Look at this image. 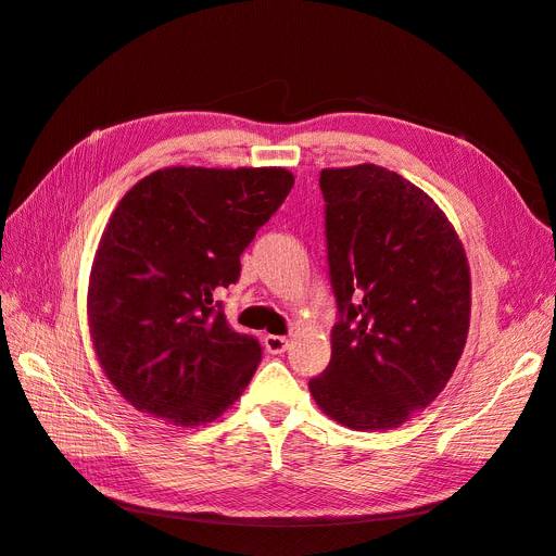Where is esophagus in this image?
<instances>
[{"label": "esophagus", "instance_id": "34e87169", "mask_svg": "<svg viewBox=\"0 0 556 556\" xmlns=\"http://www.w3.org/2000/svg\"><path fill=\"white\" fill-rule=\"evenodd\" d=\"M288 345H290V341L285 339V336H276V333H268L266 339H264V348L271 352V355H282L285 350H288Z\"/></svg>", "mask_w": 556, "mask_h": 556}]
</instances>
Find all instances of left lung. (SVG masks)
<instances>
[{"label":"left lung","instance_id":"obj_1","mask_svg":"<svg viewBox=\"0 0 556 556\" xmlns=\"http://www.w3.org/2000/svg\"><path fill=\"white\" fill-rule=\"evenodd\" d=\"M339 319L308 390L336 422L394 429L443 392L464 352L470 271L435 201L378 164L323 169Z\"/></svg>","mask_w":556,"mask_h":556}]
</instances>
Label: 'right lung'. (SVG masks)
<instances>
[{"instance_id": "add662e5", "label": "right lung", "mask_w": 556, "mask_h": 556, "mask_svg": "<svg viewBox=\"0 0 556 556\" xmlns=\"http://www.w3.org/2000/svg\"><path fill=\"white\" fill-rule=\"evenodd\" d=\"M282 166H166L115 206L99 241L88 323L99 366L134 408L174 427L220 417L241 396L262 345L227 325L213 296L290 194Z\"/></svg>"}]
</instances>
